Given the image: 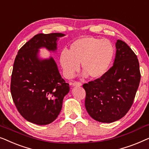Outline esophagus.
<instances>
[{
	"mask_svg": "<svg viewBox=\"0 0 149 149\" xmlns=\"http://www.w3.org/2000/svg\"><path fill=\"white\" fill-rule=\"evenodd\" d=\"M72 85H73V86H77V87H80V86H81V85H82V84H81V83L77 82V81H75V82L72 83Z\"/></svg>",
	"mask_w": 149,
	"mask_h": 149,
	"instance_id": "1",
	"label": "esophagus"
}]
</instances>
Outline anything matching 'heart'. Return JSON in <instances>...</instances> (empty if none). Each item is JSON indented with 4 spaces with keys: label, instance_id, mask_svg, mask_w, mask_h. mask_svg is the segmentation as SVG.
<instances>
[{
    "label": "heart",
    "instance_id": "b5f03b06",
    "mask_svg": "<svg viewBox=\"0 0 149 149\" xmlns=\"http://www.w3.org/2000/svg\"><path fill=\"white\" fill-rule=\"evenodd\" d=\"M115 47L109 40L83 36L70 45L69 52L63 50L60 62L65 76L71 78L79 70L81 63L84 77L100 79L107 74L113 62Z\"/></svg>",
    "mask_w": 149,
    "mask_h": 149
}]
</instances>
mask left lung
<instances>
[{"label": "left lung", "mask_w": 149, "mask_h": 149, "mask_svg": "<svg viewBox=\"0 0 149 149\" xmlns=\"http://www.w3.org/2000/svg\"><path fill=\"white\" fill-rule=\"evenodd\" d=\"M113 66L104 76L83 85L85 106L95 121L112 123L121 119L131 108L140 81L139 62L132 49L117 40Z\"/></svg>", "instance_id": "obj_1"}]
</instances>
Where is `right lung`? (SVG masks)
<instances>
[{
  "label": "right lung",
  "instance_id": "obj_1",
  "mask_svg": "<svg viewBox=\"0 0 149 149\" xmlns=\"http://www.w3.org/2000/svg\"><path fill=\"white\" fill-rule=\"evenodd\" d=\"M65 34H36L18 51L11 74L12 98L22 117L37 125L58 117L70 87L62 78L54 58L40 59L39 49L57 50V40Z\"/></svg>",
  "mask_w": 149,
  "mask_h": 149
}]
</instances>
